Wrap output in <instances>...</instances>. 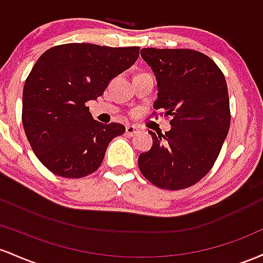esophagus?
I'll use <instances>...</instances> for the list:
<instances>
[{"label": "esophagus", "mask_w": 263, "mask_h": 263, "mask_svg": "<svg viewBox=\"0 0 263 263\" xmlns=\"http://www.w3.org/2000/svg\"><path fill=\"white\" fill-rule=\"evenodd\" d=\"M139 130H138V128H135L134 125H126L125 126V134L129 135V137H133V135L137 134Z\"/></svg>", "instance_id": "1"}]
</instances>
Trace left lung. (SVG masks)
I'll use <instances>...</instances> for the list:
<instances>
[{
	"mask_svg": "<svg viewBox=\"0 0 263 263\" xmlns=\"http://www.w3.org/2000/svg\"><path fill=\"white\" fill-rule=\"evenodd\" d=\"M141 58L156 78L154 109L170 116L171 129L153 137L149 152L138 159L152 184L180 190L210 171L230 129L226 79L210 57L193 49L143 48Z\"/></svg>",
	"mask_w": 263,
	"mask_h": 263,
	"instance_id": "8db88e82",
	"label": "left lung"
}]
</instances>
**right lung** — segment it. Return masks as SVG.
<instances>
[{
  "label": "right lung",
  "instance_id": "add662e5",
  "mask_svg": "<svg viewBox=\"0 0 263 263\" xmlns=\"http://www.w3.org/2000/svg\"><path fill=\"white\" fill-rule=\"evenodd\" d=\"M139 47L67 43L38 58L23 87L22 123L32 150L48 170L78 179L96 171L111 140L125 132L94 120L85 103L130 68Z\"/></svg>",
  "mask_w": 263,
  "mask_h": 263
}]
</instances>
